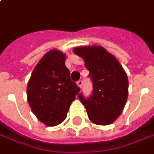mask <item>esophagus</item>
<instances>
[{
    "mask_svg": "<svg viewBox=\"0 0 154 154\" xmlns=\"http://www.w3.org/2000/svg\"><path fill=\"white\" fill-rule=\"evenodd\" d=\"M77 86L79 87V88H82V84H83V82H82V81L80 80V81H78V82H77Z\"/></svg>",
    "mask_w": 154,
    "mask_h": 154,
    "instance_id": "34e87169",
    "label": "esophagus"
}]
</instances>
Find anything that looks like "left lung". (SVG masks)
I'll use <instances>...</instances> for the list:
<instances>
[{"label": "left lung", "mask_w": 154, "mask_h": 154, "mask_svg": "<svg viewBox=\"0 0 154 154\" xmlns=\"http://www.w3.org/2000/svg\"><path fill=\"white\" fill-rule=\"evenodd\" d=\"M74 53L83 58L93 83L92 94L85 99L88 118L97 125H109L121 115L128 95V79L122 65L112 54L101 46H81Z\"/></svg>", "instance_id": "1"}]
</instances>
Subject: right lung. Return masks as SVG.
<instances>
[{"label": "right lung", "instance_id": "add662e5", "mask_svg": "<svg viewBox=\"0 0 154 154\" xmlns=\"http://www.w3.org/2000/svg\"><path fill=\"white\" fill-rule=\"evenodd\" d=\"M66 54L53 49L41 58L27 83L26 95L32 112L45 125L62 123L80 88L70 78Z\"/></svg>", "mask_w": 154, "mask_h": 154}]
</instances>
